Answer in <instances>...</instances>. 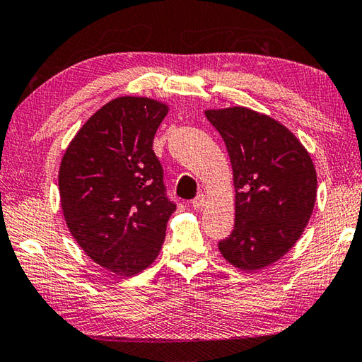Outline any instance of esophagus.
<instances>
[{
    "mask_svg": "<svg viewBox=\"0 0 362 362\" xmlns=\"http://www.w3.org/2000/svg\"><path fill=\"white\" fill-rule=\"evenodd\" d=\"M205 202H207V199H205V196L204 194H197L191 204H193V209L194 210H201L204 205H205Z\"/></svg>",
    "mask_w": 362,
    "mask_h": 362,
    "instance_id": "esophagus-1",
    "label": "esophagus"
}]
</instances>
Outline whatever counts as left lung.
<instances>
[{
	"mask_svg": "<svg viewBox=\"0 0 362 362\" xmlns=\"http://www.w3.org/2000/svg\"><path fill=\"white\" fill-rule=\"evenodd\" d=\"M205 116L228 147L235 185V224L218 247L233 267L260 270L284 256L309 223L317 197L314 163L270 116L243 106Z\"/></svg>",
	"mask_w": 362,
	"mask_h": 362,
	"instance_id": "1",
	"label": "left lung"
}]
</instances>
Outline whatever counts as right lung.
Listing matches in <instances>:
<instances>
[{
	"mask_svg": "<svg viewBox=\"0 0 362 362\" xmlns=\"http://www.w3.org/2000/svg\"><path fill=\"white\" fill-rule=\"evenodd\" d=\"M168 106L119 97L92 115L64 153L59 194L67 228L83 251L120 276L157 259L175 210L153 136Z\"/></svg>",
	"mask_w": 362,
	"mask_h": 362,
	"instance_id": "1",
	"label": "right lung"
}]
</instances>
